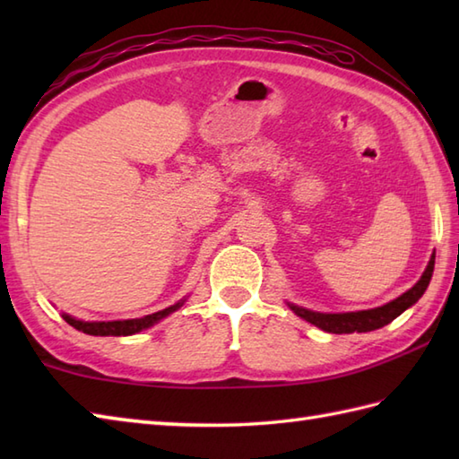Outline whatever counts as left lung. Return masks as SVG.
Instances as JSON below:
<instances>
[{
    "label": "left lung",
    "mask_w": 459,
    "mask_h": 459,
    "mask_svg": "<svg viewBox=\"0 0 459 459\" xmlns=\"http://www.w3.org/2000/svg\"><path fill=\"white\" fill-rule=\"evenodd\" d=\"M434 258L436 256L432 255L422 278L416 281L414 288L404 291L401 298L388 301L386 306L367 309V311H351V314H317V311H309L298 306H290V307L294 309V314H298L299 317H304L306 321H309V324H314L319 329L329 331V333H355V331L357 333H367V331L380 329L391 324V321L401 316L404 309H408L422 298L428 284H430V278L434 272Z\"/></svg>",
    "instance_id": "8db88e82"
}]
</instances>
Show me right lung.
<instances>
[{"label":"right lung","instance_id":"1","mask_svg":"<svg viewBox=\"0 0 459 459\" xmlns=\"http://www.w3.org/2000/svg\"><path fill=\"white\" fill-rule=\"evenodd\" d=\"M178 307H181V301H179V304L171 306V307L155 311V314L143 316L140 319H124V321H81V319H74V317L66 316V314H63V319L66 321L68 325H73L74 329L82 331V333L100 335V337H108V335L120 337V335H134L142 329L152 327L153 324H158L160 319H163L165 316H169L171 311H175Z\"/></svg>","mask_w":459,"mask_h":459}]
</instances>
